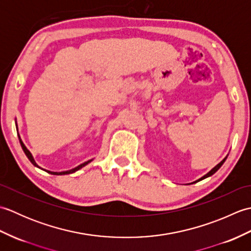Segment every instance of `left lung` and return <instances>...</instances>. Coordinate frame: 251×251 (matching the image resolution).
Segmentation results:
<instances>
[{"label": "left lung", "instance_id": "left-lung-1", "mask_svg": "<svg viewBox=\"0 0 251 251\" xmlns=\"http://www.w3.org/2000/svg\"><path fill=\"white\" fill-rule=\"evenodd\" d=\"M226 157L225 158V159H222V161L219 163V164H218L217 165V166H215L214 168H212L211 170H210V172L209 173H208V174H206L205 176H204V177H201V179H199V180H197V181H195V182H199V181H201V180H202V179H205V178H207V177H210V176H212V175H214L216 172H217V170L218 169H219L221 166H222V165H223V163H225L226 162ZM195 182H192V183H195Z\"/></svg>", "mask_w": 251, "mask_h": 251}]
</instances>
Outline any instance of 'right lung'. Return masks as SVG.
Returning <instances> with one entry per match:
<instances>
[{"label":"right lung","mask_w":251,"mask_h":251,"mask_svg":"<svg viewBox=\"0 0 251 251\" xmlns=\"http://www.w3.org/2000/svg\"><path fill=\"white\" fill-rule=\"evenodd\" d=\"M19 137V136H18ZM19 141H20V145H21V148H23V150H24V152H25V154L26 155V157L29 158V161L34 165V166H36V167H39L37 166V164L35 163V161H34V158H33V156H32V154L30 153V151L28 150V149L25 148V146L24 145V142L21 141V139H20V137H19ZM93 159H90V161H87V162H85V163H83V164H81V165H78L77 167H75V168H73V169H70V170H67V172H61V173H54V172H50V170H46L47 173L49 174H51V175H69V174H72V173H75L76 170H78V169H81L82 167H84V166H86V165L88 164V163H90L92 162ZM39 168H41V167H39Z\"/></svg>","instance_id":"obj_1"}]
</instances>
